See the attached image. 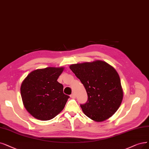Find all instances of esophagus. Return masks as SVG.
<instances>
[{"instance_id": "34e87169", "label": "esophagus", "mask_w": 149, "mask_h": 149, "mask_svg": "<svg viewBox=\"0 0 149 149\" xmlns=\"http://www.w3.org/2000/svg\"><path fill=\"white\" fill-rule=\"evenodd\" d=\"M70 97H71V98H76V95H75L74 93H73L72 94L70 95Z\"/></svg>"}]
</instances>
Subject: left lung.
Returning a JSON list of instances; mask_svg holds the SVG:
<instances>
[{"label": "left lung", "mask_w": 149, "mask_h": 149, "mask_svg": "<svg viewBox=\"0 0 149 149\" xmlns=\"http://www.w3.org/2000/svg\"><path fill=\"white\" fill-rule=\"evenodd\" d=\"M70 68L84 85L87 102L81 104L86 116L96 122L111 117L123 96L120 79L114 67L102 61L71 65Z\"/></svg>", "instance_id": "left-lung-1"}]
</instances>
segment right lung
<instances>
[{
  "mask_svg": "<svg viewBox=\"0 0 149 149\" xmlns=\"http://www.w3.org/2000/svg\"><path fill=\"white\" fill-rule=\"evenodd\" d=\"M63 67H47L30 73L22 82L21 95L26 110L33 117L49 120L60 113L66 104L68 95L57 79Z\"/></svg>",
  "mask_w": 149,
  "mask_h": 149,
  "instance_id": "right-lung-1",
  "label": "right lung"
}]
</instances>
